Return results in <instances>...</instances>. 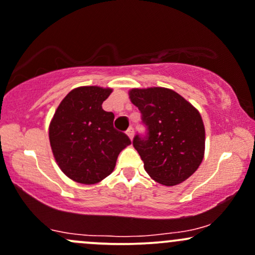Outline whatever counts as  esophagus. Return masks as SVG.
Here are the masks:
<instances>
[{
  "label": "esophagus",
  "mask_w": 255,
  "mask_h": 255,
  "mask_svg": "<svg viewBox=\"0 0 255 255\" xmlns=\"http://www.w3.org/2000/svg\"><path fill=\"white\" fill-rule=\"evenodd\" d=\"M127 135L129 136L130 139H133V135H134V129H133V127H129L127 129Z\"/></svg>",
  "instance_id": "1"
}]
</instances>
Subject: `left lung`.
Listing matches in <instances>:
<instances>
[{"label":"left lung","mask_w":255,"mask_h":255,"mask_svg":"<svg viewBox=\"0 0 255 255\" xmlns=\"http://www.w3.org/2000/svg\"><path fill=\"white\" fill-rule=\"evenodd\" d=\"M129 98L141 114L145 134H135L133 146L154 181L176 186L202 163L205 148L203 120L179 94L166 88L132 89Z\"/></svg>","instance_id":"left-lung-1"}]
</instances>
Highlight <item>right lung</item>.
<instances>
[{
	"instance_id": "right-lung-1",
	"label": "right lung",
	"mask_w": 255,
	"mask_h": 255,
	"mask_svg": "<svg viewBox=\"0 0 255 255\" xmlns=\"http://www.w3.org/2000/svg\"><path fill=\"white\" fill-rule=\"evenodd\" d=\"M111 92L100 87L73 89L50 123L53 156L64 175L79 183H98L109 176L130 144L127 134L114 128L115 115L101 106Z\"/></svg>"
}]
</instances>
